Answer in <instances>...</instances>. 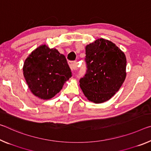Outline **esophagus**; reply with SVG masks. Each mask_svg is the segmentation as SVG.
Returning <instances> with one entry per match:
<instances>
[{
    "mask_svg": "<svg viewBox=\"0 0 151 151\" xmlns=\"http://www.w3.org/2000/svg\"><path fill=\"white\" fill-rule=\"evenodd\" d=\"M68 64L72 70H76V69L78 68V65L76 61H69Z\"/></svg>",
    "mask_w": 151,
    "mask_h": 151,
    "instance_id": "1",
    "label": "esophagus"
}]
</instances>
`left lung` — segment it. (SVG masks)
I'll return each instance as SVG.
<instances>
[{
	"label": "left lung",
	"mask_w": 151,
	"mask_h": 151,
	"mask_svg": "<svg viewBox=\"0 0 151 151\" xmlns=\"http://www.w3.org/2000/svg\"><path fill=\"white\" fill-rule=\"evenodd\" d=\"M87 71L80 87L88 100L101 104L118 92L126 78V58L116 45L100 38L85 47Z\"/></svg>",
	"instance_id": "1"
}]
</instances>
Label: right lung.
Masks as SVG:
<instances>
[{"mask_svg":"<svg viewBox=\"0 0 151 151\" xmlns=\"http://www.w3.org/2000/svg\"><path fill=\"white\" fill-rule=\"evenodd\" d=\"M23 70L30 91L42 99L54 97L72 76L66 57L46 45H40L29 55Z\"/></svg>","mask_w":151,"mask_h":151,"instance_id":"right-lung-1","label":"right lung"}]
</instances>
